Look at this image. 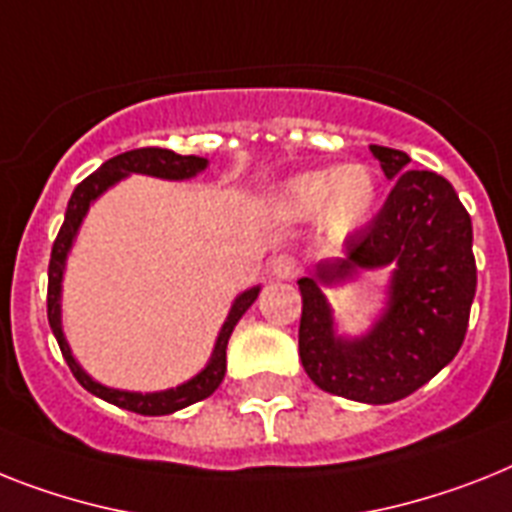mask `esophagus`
<instances>
[{
    "label": "esophagus",
    "instance_id": "obj_1",
    "mask_svg": "<svg viewBox=\"0 0 512 512\" xmlns=\"http://www.w3.org/2000/svg\"><path fill=\"white\" fill-rule=\"evenodd\" d=\"M269 269H272V277H277V280H293L301 272V261L295 259L293 253H280V256H274Z\"/></svg>",
    "mask_w": 512,
    "mask_h": 512
}]
</instances>
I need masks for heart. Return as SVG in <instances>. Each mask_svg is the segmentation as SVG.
<instances>
[{"instance_id":"1","label":"heart","mask_w":512,"mask_h":512,"mask_svg":"<svg viewBox=\"0 0 512 512\" xmlns=\"http://www.w3.org/2000/svg\"><path fill=\"white\" fill-rule=\"evenodd\" d=\"M379 183L374 172L363 164L329 167V170L303 172L285 188L287 206L298 214L322 211V222L329 235H348L371 217L377 206Z\"/></svg>"}]
</instances>
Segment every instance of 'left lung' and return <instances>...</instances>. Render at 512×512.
<instances>
[{
	"label": "left lung",
	"mask_w": 512,
	"mask_h": 512,
	"mask_svg": "<svg viewBox=\"0 0 512 512\" xmlns=\"http://www.w3.org/2000/svg\"><path fill=\"white\" fill-rule=\"evenodd\" d=\"M395 188L379 214L348 238L345 259L298 280L303 298L298 353L311 382L358 403L408 398L458 356L476 295L474 230L445 177L408 170L405 151L371 146ZM395 263L391 306L361 341H340L318 290L363 265Z\"/></svg>",
	"instance_id": "obj_1"
}]
</instances>
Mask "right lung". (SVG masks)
Returning <instances> with one entry per match:
<instances>
[{
  "instance_id": "add662e5",
  "label": "right lung",
  "mask_w": 512,
  "mask_h": 512,
  "mask_svg": "<svg viewBox=\"0 0 512 512\" xmlns=\"http://www.w3.org/2000/svg\"><path fill=\"white\" fill-rule=\"evenodd\" d=\"M206 167V159L201 156H183L175 154L170 149H159V146H146V149H133L125 151V154L112 156L109 162H104L96 172L78 183V188L73 190L70 196V204L65 211V222L59 227L57 240L52 246V259H49V287H46V316H49V327H52L54 337L59 342V350L65 356L67 366L73 371V377L78 379L88 392H94L96 398L107 400V403L117 405V408H125V411L141 413V416H167V413H175L185 405H193L198 400L209 398L211 392L217 390L222 379H225L227 371V340H230L232 329L238 324V319L246 314L251 303L256 301L259 295V287L246 290L240 295L238 301L232 303V311L227 316L225 327L219 332L217 345H214V353H211V361L198 377H193L190 382L180 384L175 390L164 392H151V395H141V392H122V390H109L104 384L94 382L88 377L86 371L80 369L75 363L73 353L67 348L65 335H62V324H59V282H62V269H65L67 251L73 246L75 232H78L80 222L86 217L88 206L94 198H99L109 185H114L117 180L128 175V172H141V175H154V177H167V180H185V177H193L196 172H201Z\"/></svg>"
}]
</instances>
